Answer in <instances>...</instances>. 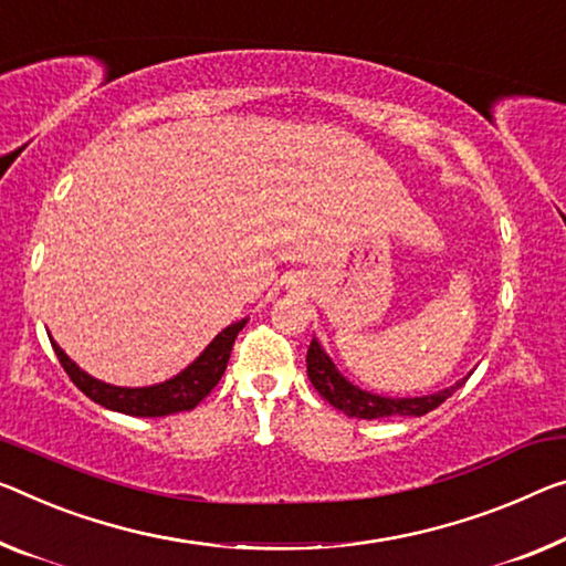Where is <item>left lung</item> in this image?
I'll return each instance as SVG.
<instances>
[{
	"label": "left lung",
	"mask_w": 566,
	"mask_h": 566,
	"mask_svg": "<svg viewBox=\"0 0 566 566\" xmlns=\"http://www.w3.org/2000/svg\"><path fill=\"white\" fill-rule=\"evenodd\" d=\"M306 369L311 385L316 387V392L326 399L328 405H334L336 410H342L349 417H359V420H379V417H422L428 415L434 407L446 402V399L465 385L463 381H455V387L442 389L438 395L428 397H379L371 392H364V389L354 387L352 381H346L342 374L336 371L334 361L328 359L321 349L316 338H313L306 354Z\"/></svg>",
	"instance_id": "1"
}]
</instances>
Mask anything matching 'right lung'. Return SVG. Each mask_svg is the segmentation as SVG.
<instances>
[{
    "mask_svg": "<svg viewBox=\"0 0 566 566\" xmlns=\"http://www.w3.org/2000/svg\"><path fill=\"white\" fill-rule=\"evenodd\" d=\"M245 324L248 321L242 318L238 324L224 328V332L217 334L214 342L197 356V361L189 364V367L177 374L174 379L161 381V385L154 387L132 389L106 385V381L93 379L91 374H85L75 361L67 359V354L60 349L55 342H52V349H55L57 359L63 364L67 377L73 379V385L81 389L85 397H91L93 402L134 417H164L174 412L195 410V407L212 392L217 381L222 379L224 369H228L232 344Z\"/></svg>",
    "mask_w": 566,
    "mask_h": 566,
    "instance_id": "obj_1",
    "label": "right lung"
}]
</instances>
